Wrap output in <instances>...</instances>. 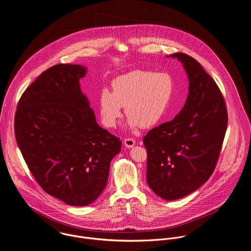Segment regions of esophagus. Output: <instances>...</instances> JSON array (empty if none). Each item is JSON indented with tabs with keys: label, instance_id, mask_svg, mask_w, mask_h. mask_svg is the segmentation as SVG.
<instances>
[{
	"label": "esophagus",
	"instance_id": "obj_1",
	"mask_svg": "<svg viewBox=\"0 0 251 251\" xmlns=\"http://www.w3.org/2000/svg\"><path fill=\"white\" fill-rule=\"evenodd\" d=\"M124 144H125V146L126 147V148H132V147H134V145H135V140L133 139V138H126V139H125V141H124Z\"/></svg>",
	"mask_w": 251,
	"mask_h": 251
}]
</instances>
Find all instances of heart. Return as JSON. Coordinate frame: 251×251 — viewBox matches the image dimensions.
Segmentation results:
<instances>
[{
	"label": "heart",
	"instance_id": "heart-1",
	"mask_svg": "<svg viewBox=\"0 0 251 251\" xmlns=\"http://www.w3.org/2000/svg\"><path fill=\"white\" fill-rule=\"evenodd\" d=\"M112 92L103 89L99 97L102 124L113 128L122 117L123 108L128 115L126 126L137 130L151 127L164 117L174 91V81L167 72L136 70L116 77Z\"/></svg>",
	"mask_w": 251,
	"mask_h": 251
}]
</instances>
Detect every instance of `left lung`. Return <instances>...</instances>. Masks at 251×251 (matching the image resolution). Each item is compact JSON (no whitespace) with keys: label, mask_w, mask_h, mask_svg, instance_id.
Segmentation results:
<instances>
[{"label":"left lung","mask_w":251,"mask_h":251,"mask_svg":"<svg viewBox=\"0 0 251 251\" xmlns=\"http://www.w3.org/2000/svg\"><path fill=\"white\" fill-rule=\"evenodd\" d=\"M181 63L189 81L184 106L171 121L144 137L147 183L160 198L172 201L197 190L212 176L225 136L228 117L214 79L192 57L170 56Z\"/></svg>","instance_id":"8db88e82"}]
</instances>
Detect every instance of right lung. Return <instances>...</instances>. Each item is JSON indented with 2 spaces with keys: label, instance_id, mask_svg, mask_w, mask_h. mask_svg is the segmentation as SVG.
Masks as SVG:
<instances>
[{
  "label": "right lung",
  "instance_id": "right-lung-1",
  "mask_svg": "<svg viewBox=\"0 0 251 251\" xmlns=\"http://www.w3.org/2000/svg\"><path fill=\"white\" fill-rule=\"evenodd\" d=\"M80 65H56L22 95L14 120L21 153L41 188L70 206L96 201L107 183L121 140L99 126Z\"/></svg>",
  "mask_w": 251,
  "mask_h": 251
}]
</instances>
